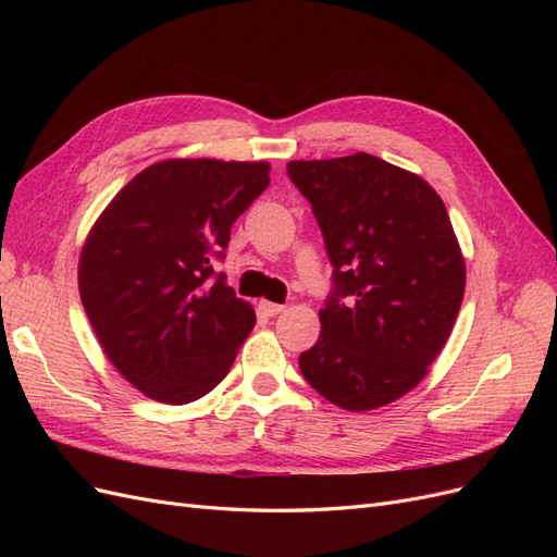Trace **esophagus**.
<instances>
[{
  "instance_id": "obj_1",
  "label": "esophagus",
  "mask_w": 557,
  "mask_h": 557,
  "mask_svg": "<svg viewBox=\"0 0 557 557\" xmlns=\"http://www.w3.org/2000/svg\"><path fill=\"white\" fill-rule=\"evenodd\" d=\"M258 309H260L264 315H278L285 307H283V305H276V301L260 299V301H258Z\"/></svg>"
}]
</instances>
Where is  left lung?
Returning a JSON list of instances; mask_svg holds the SVG:
<instances>
[{"mask_svg": "<svg viewBox=\"0 0 557 557\" xmlns=\"http://www.w3.org/2000/svg\"><path fill=\"white\" fill-rule=\"evenodd\" d=\"M334 288L318 342L299 356L315 393L346 411L385 407L423 381L465 295V258L442 197L376 156L293 160Z\"/></svg>", "mask_w": 557, "mask_h": 557, "instance_id": "left-lung-1", "label": "left lung"}]
</instances>
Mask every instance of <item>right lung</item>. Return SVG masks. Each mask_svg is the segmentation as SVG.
I'll return each instance as SVG.
<instances>
[{"mask_svg":"<svg viewBox=\"0 0 557 557\" xmlns=\"http://www.w3.org/2000/svg\"><path fill=\"white\" fill-rule=\"evenodd\" d=\"M267 162L211 158L146 166L97 218L78 260V293L107 358L162 404L211 393L256 325L213 272L234 221L269 185Z\"/></svg>","mask_w":557,"mask_h":557,"instance_id":"add662e5","label":"right lung"}]
</instances>
